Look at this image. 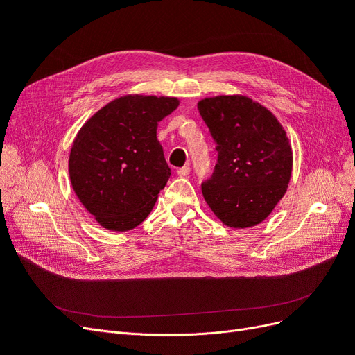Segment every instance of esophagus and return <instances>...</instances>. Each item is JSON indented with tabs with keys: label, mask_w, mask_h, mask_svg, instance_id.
Instances as JSON below:
<instances>
[{
	"label": "esophagus",
	"mask_w": 355,
	"mask_h": 355,
	"mask_svg": "<svg viewBox=\"0 0 355 355\" xmlns=\"http://www.w3.org/2000/svg\"><path fill=\"white\" fill-rule=\"evenodd\" d=\"M189 167L188 166H185V167H180V168H178V176H180V178H185V176H188L189 175Z\"/></svg>",
	"instance_id": "esophagus-1"
}]
</instances>
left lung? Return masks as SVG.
I'll return each mask as SVG.
<instances>
[{"mask_svg": "<svg viewBox=\"0 0 355 355\" xmlns=\"http://www.w3.org/2000/svg\"><path fill=\"white\" fill-rule=\"evenodd\" d=\"M197 108L218 151L213 175L201 185L202 197L227 227H254L270 216L292 178L293 153L284 127L243 94L201 99Z\"/></svg>", "mask_w": 355, "mask_h": 355, "instance_id": "left-lung-1", "label": "left lung"}]
</instances>
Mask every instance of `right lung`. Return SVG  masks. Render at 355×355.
Here are the masks:
<instances>
[{
  "instance_id": "add662e5",
  "label": "right lung",
  "mask_w": 355,
  "mask_h": 355,
  "mask_svg": "<svg viewBox=\"0 0 355 355\" xmlns=\"http://www.w3.org/2000/svg\"><path fill=\"white\" fill-rule=\"evenodd\" d=\"M178 106L168 96L125 94L94 112L75 136L71 185L102 228L130 231L154 209L170 178L157 127Z\"/></svg>"
}]
</instances>
